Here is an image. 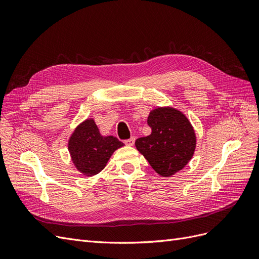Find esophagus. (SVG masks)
<instances>
[{
  "mask_svg": "<svg viewBox=\"0 0 259 259\" xmlns=\"http://www.w3.org/2000/svg\"><path fill=\"white\" fill-rule=\"evenodd\" d=\"M134 143H135V138L134 137H132L130 139L125 140V145H126V146H133V145H134Z\"/></svg>",
  "mask_w": 259,
  "mask_h": 259,
  "instance_id": "34e87169",
  "label": "esophagus"
}]
</instances>
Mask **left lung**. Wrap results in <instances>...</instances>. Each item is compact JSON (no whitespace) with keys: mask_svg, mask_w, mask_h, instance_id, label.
<instances>
[{"mask_svg":"<svg viewBox=\"0 0 259 259\" xmlns=\"http://www.w3.org/2000/svg\"><path fill=\"white\" fill-rule=\"evenodd\" d=\"M151 134L135 142L151 167L163 177L183 169L192 158L195 133L187 116L174 108H156L148 116Z\"/></svg>","mask_w":259,"mask_h":259,"instance_id":"8db88e82","label":"left lung"}]
</instances>
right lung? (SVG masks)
<instances>
[{"mask_svg":"<svg viewBox=\"0 0 259 259\" xmlns=\"http://www.w3.org/2000/svg\"><path fill=\"white\" fill-rule=\"evenodd\" d=\"M123 143L113 136H101L93 119L85 120L69 139L68 149L76 169L85 176H94L103 170L111 154Z\"/></svg>","mask_w":259,"mask_h":259,"instance_id":"add662e5","label":"right lung"}]
</instances>
